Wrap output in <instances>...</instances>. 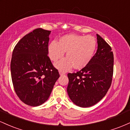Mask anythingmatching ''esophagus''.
Here are the masks:
<instances>
[{"instance_id": "1", "label": "esophagus", "mask_w": 130, "mask_h": 130, "mask_svg": "<svg viewBox=\"0 0 130 130\" xmlns=\"http://www.w3.org/2000/svg\"><path fill=\"white\" fill-rule=\"evenodd\" d=\"M59 74H60V75H64V74H65V73L64 72V71H62V70H59Z\"/></svg>"}]
</instances>
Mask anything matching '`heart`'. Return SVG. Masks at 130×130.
Listing matches in <instances>:
<instances>
[{
	"label": "heart",
	"mask_w": 130,
	"mask_h": 130,
	"mask_svg": "<svg viewBox=\"0 0 130 130\" xmlns=\"http://www.w3.org/2000/svg\"><path fill=\"white\" fill-rule=\"evenodd\" d=\"M97 41L92 36H83L67 34L59 38V41H52L49 44L48 56L53 62L62 59L66 52V57L56 67L60 70H69L71 67L76 70L84 68L90 62L95 54Z\"/></svg>",
	"instance_id": "heart-1"
}]
</instances>
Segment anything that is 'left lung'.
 I'll use <instances>...</instances> for the list:
<instances>
[{
	"label": "left lung",
	"instance_id": "8db88e82",
	"mask_svg": "<svg viewBox=\"0 0 130 130\" xmlns=\"http://www.w3.org/2000/svg\"><path fill=\"white\" fill-rule=\"evenodd\" d=\"M98 49L92 60L80 71L68 73L67 92L76 105L87 108L96 104L111 87L114 68L112 49L96 34Z\"/></svg>",
	"mask_w": 130,
	"mask_h": 130
}]
</instances>
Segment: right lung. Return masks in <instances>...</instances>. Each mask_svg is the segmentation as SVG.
<instances>
[{
    "mask_svg": "<svg viewBox=\"0 0 130 130\" xmlns=\"http://www.w3.org/2000/svg\"><path fill=\"white\" fill-rule=\"evenodd\" d=\"M50 33L41 28L34 30L19 40L13 51L10 68L13 87L19 99L31 106L48 99L60 76L47 56Z\"/></svg>",
    "mask_w": 130,
    "mask_h": 130,
    "instance_id": "add662e5",
    "label": "right lung"
}]
</instances>
